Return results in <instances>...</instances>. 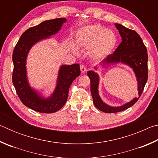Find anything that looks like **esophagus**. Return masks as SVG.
Instances as JSON below:
<instances>
[{"instance_id":"esophagus-1","label":"esophagus","mask_w":158,"mask_h":158,"mask_svg":"<svg viewBox=\"0 0 158 158\" xmlns=\"http://www.w3.org/2000/svg\"><path fill=\"white\" fill-rule=\"evenodd\" d=\"M80 69H81V73H85V72H86V68H85V67L84 65H80Z\"/></svg>"}]
</instances>
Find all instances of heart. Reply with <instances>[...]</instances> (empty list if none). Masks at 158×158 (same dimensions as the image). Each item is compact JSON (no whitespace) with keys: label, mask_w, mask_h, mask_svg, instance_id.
<instances>
[{"label":"heart","mask_w":158,"mask_h":158,"mask_svg":"<svg viewBox=\"0 0 158 158\" xmlns=\"http://www.w3.org/2000/svg\"><path fill=\"white\" fill-rule=\"evenodd\" d=\"M116 42L117 38L113 32L100 24L81 28L76 37L77 47L84 50L90 49V57L95 60L103 59L110 54Z\"/></svg>","instance_id":"b5f03b06"}]
</instances>
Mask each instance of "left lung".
Listing matches in <instances>:
<instances>
[{
  "instance_id": "1",
  "label": "left lung",
  "mask_w": 158,
  "mask_h": 158,
  "mask_svg": "<svg viewBox=\"0 0 158 158\" xmlns=\"http://www.w3.org/2000/svg\"><path fill=\"white\" fill-rule=\"evenodd\" d=\"M115 26L119 31L122 42L114 53L107 56L100 63V65L123 63L130 66L137 77L139 98H134L130 102L118 107L106 105L101 100L98 93L99 77L98 74L94 71H88L87 74L90 80V92L93 103L98 109L105 113H116L132 106L139 100L148 80V53L141 37L136 31L127 28L123 25L115 23Z\"/></svg>"
}]
</instances>
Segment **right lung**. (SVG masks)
I'll return each instance as SVG.
<instances>
[{
  "label": "right lung",
  "instance_id": "1",
  "mask_svg": "<svg viewBox=\"0 0 158 158\" xmlns=\"http://www.w3.org/2000/svg\"><path fill=\"white\" fill-rule=\"evenodd\" d=\"M65 21V18L54 19L28 28L21 35L13 51L12 83L16 92L23 105L40 113H54L62 108L68 100L70 85L81 73L79 64L61 66L56 88L52 95L47 99L37 94L28 84L26 61L29 50L37 42L58 33Z\"/></svg>",
  "mask_w": 158,
  "mask_h": 158
}]
</instances>
